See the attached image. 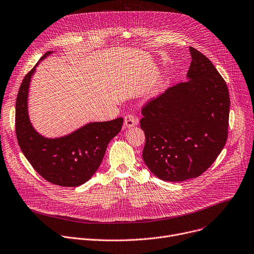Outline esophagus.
<instances>
[{"label": "esophagus", "instance_id": "34e87169", "mask_svg": "<svg viewBox=\"0 0 254 254\" xmlns=\"http://www.w3.org/2000/svg\"><path fill=\"white\" fill-rule=\"evenodd\" d=\"M137 124V118H136L135 116H133L132 114H128L125 116L124 118V126L126 128H130L133 127Z\"/></svg>", "mask_w": 254, "mask_h": 254}]
</instances>
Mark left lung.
Wrapping results in <instances>:
<instances>
[{
	"mask_svg": "<svg viewBox=\"0 0 254 254\" xmlns=\"http://www.w3.org/2000/svg\"><path fill=\"white\" fill-rule=\"evenodd\" d=\"M188 82L170 87L141 108L142 158L164 181L198 177L216 161L228 138L230 97L211 61L192 47Z\"/></svg>",
	"mask_w": 254,
	"mask_h": 254,
	"instance_id": "obj_1",
	"label": "left lung"
}]
</instances>
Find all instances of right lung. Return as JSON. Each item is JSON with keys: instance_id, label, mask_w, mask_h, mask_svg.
Listing matches in <instances>:
<instances>
[{"instance_id": "1", "label": "right lung", "mask_w": 254, "mask_h": 254, "mask_svg": "<svg viewBox=\"0 0 254 254\" xmlns=\"http://www.w3.org/2000/svg\"><path fill=\"white\" fill-rule=\"evenodd\" d=\"M50 54L47 52L40 61ZM35 67L25 75L17 94L15 130L18 144L32 168L47 181L66 187L79 186L99 169L109 142L122 128L123 118L89 123L62 138L43 137L32 128L27 115V93Z\"/></svg>"}]
</instances>
